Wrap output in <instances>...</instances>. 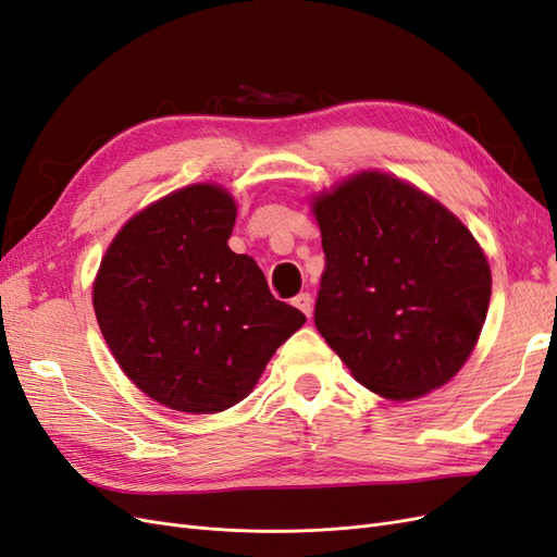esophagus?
Listing matches in <instances>:
<instances>
[{
	"label": "esophagus",
	"instance_id": "1",
	"mask_svg": "<svg viewBox=\"0 0 557 557\" xmlns=\"http://www.w3.org/2000/svg\"><path fill=\"white\" fill-rule=\"evenodd\" d=\"M295 307L309 318L311 311H313V297H311L309 293H299V295L295 297Z\"/></svg>",
	"mask_w": 557,
	"mask_h": 557
}]
</instances>
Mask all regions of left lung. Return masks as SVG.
Instances as JSON below:
<instances>
[{
    "label": "left lung",
    "instance_id": "obj_1",
    "mask_svg": "<svg viewBox=\"0 0 557 557\" xmlns=\"http://www.w3.org/2000/svg\"><path fill=\"white\" fill-rule=\"evenodd\" d=\"M313 215L325 250L313 323L358 383L413 399L458 374L493 285L471 232L440 201L379 172L315 197Z\"/></svg>",
    "mask_w": 557,
    "mask_h": 557
}]
</instances>
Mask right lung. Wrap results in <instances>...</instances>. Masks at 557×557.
I'll return each mask as SVG.
<instances>
[{
  "label": "right lung",
  "instance_id": "obj_1",
  "mask_svg": "<svg viewBox=\"0 0 557 557\" xmlns=\"http://www.w3.org/2000/svg\"><path fill=\"white\" fill-rule=\"evenodd\" d=\"M234 199L197 183L117 232L95 278L99 330L132 383L185 413L239 404L305 313L269 293L256 260L227 239Z\"/></svg>",
  "mask_w": 557,
  "mask_h": 557
}]
</instances>
